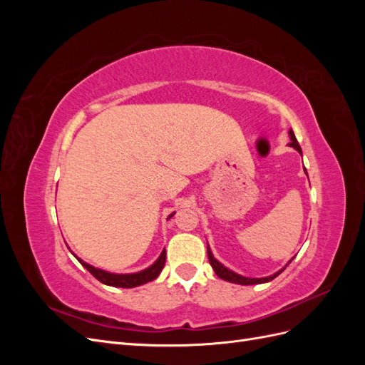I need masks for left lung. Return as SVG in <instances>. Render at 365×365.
<instances>
[{"label": "left lung", "mask_w": 365, "mask_h": 365, "mask_svg": "<svg viewBox=\"0 0 365 365\" xmlns=\"http://www.w3.org/2000/svg\"><path fill=\"white\" fill-rule=\"evenodd\" d=\"M289 137H291L289 146H292L295 150H298V152L302 153V148H300V145H298V141H297V138H295V135H294L292 129L289 130ZM304 172H306V169H304ZM207 254H208V262H210V264H212V268L215 269L217 277L222 279V280H227V282H231V283H237V284H259V283L271 282L272 279L277 277L279 274H282L283 269L286 268V267H284V268L280 269L279 272H275L274 275H269V277H263V279H248V277H242V275H239V274H236V272H233V271L227 269L222 263H219V262L213 257V254H212V251H210L208 245H207ZM291 262H292V260H291ZM291 262H289V263H291ZM289 263H288V264H289Z\"/></svg>", "instance_id": "obj_1"}]
</instances>
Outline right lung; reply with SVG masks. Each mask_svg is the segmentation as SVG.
Returning <instances> with one entry per match:
<instances>
[{"label": "right lung", "instance_id": "obj_1", "mask_svg": "<svg viewBox=\"0 0 365 365\" xmlns=\"http://www.w3.org/2000/svg\"><path fill=\"white\" fill-rule=\"evenodd\" d=\"M172 216L173 215H170L169 217H172ZM77 260H79L82 263V267L90 271L98 282H102L108 286H115V288H135V286L145 284V283L155 280L158 277L161 269L164 268V263H165V250H163L161 256L158 257V260L155 263L152 264V267H149L148 269L141 271V272H135V274H111V272H106L102 269H97L81 259H77Z\"/></svg>", "mask_w": 365, "mask_h": 365}]
</instances>
